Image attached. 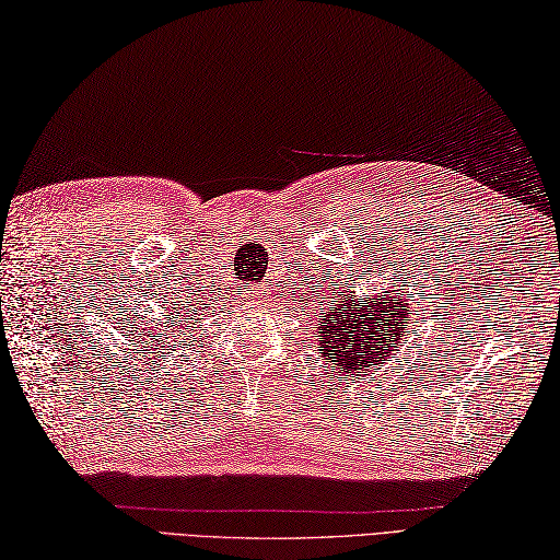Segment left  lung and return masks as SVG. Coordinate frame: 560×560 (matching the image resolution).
Masks as SVG:
<instances>
[{
  "mask_svg": "<svg viewBox=\"0 0 560 560\" xmlns=\"http://www.w3.org/2000/svg\"><path fill=\"white\" fill-rule=\"evenodd\" d=\"M409 306L400 296H366L364 304L354 294L330 304L318 323L320 354L347 366V374H366L369 369L385 364L402 338L409 320Z\"/></svg>",
  "mask_w": 560,
  "mask_h": 560,
  "instance_id": "8db88e82",
  "label": "left lung"
}]
</instances>
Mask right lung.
<instances>
[{
	"label": "right lung",
	"instance_id": "obj_1",
	"mask_svg": "<svg viewBox=\"0 0 560 560\" xmlns=\"http://www.w3.org/2000/svg\"><path fill=\"white\" fill-rule=\"evenodd\" d=\"M175 314H177V312H175ZM177 327H182L183 330L177 331L176 330ZM186 330H189V326H186V323H177V320H175V326H172V323H170V320H167V323H165V330H158V332H155V335H153V332H151V335H153V340H155V338H158V342H163V345H165V342H167V347H172V342H170V338H172V340H175V342H177V338H179V335H177V332H182V335H186Z\"/></svg>",
	"mask_w": 560,
	"mask_h": 560
}]
</instances>
